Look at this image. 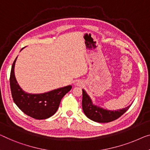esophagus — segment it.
<instances>
[{"label": "esophagus", "instance_id": "esophagus-1", "mask_svg": "<svg viewBox=\"0 0 150 150\" xmlns=\"http://www.w3.org/2000/svg\"><path fill=\"white\" fill-rule=\"evenodd\" d=\"M80 84H81V83H80V82H79V83H77V85H79V86H80Z\"/></svg>", "mask_w": 150, "mask_h": 150}]
</instances>
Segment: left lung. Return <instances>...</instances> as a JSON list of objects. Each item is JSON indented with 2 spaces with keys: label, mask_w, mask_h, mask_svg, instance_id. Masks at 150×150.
<instances>
[{
  "label": "left lung",
  "mask_w": 150,
  "mask_h": 150,
  "mask_svg": "<svg viewBox=\"0 0 150 150\" xmlns=\"http://www.w3.org/2000/svg\"><path fill=\"white\" fill-rule=\"evenodd\" d=\"M82 108L86 117L97 122H109L113 121L123 115L131 106L117 110H108L93 104L91 98L84 89H82Z\"/></svg>",
  "instance_id": "1"
}]
</instances>
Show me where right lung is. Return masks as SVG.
<instances>
[{"label":"right lung","instance_id":"obj_1","mask_svg":"<svg viewBox=\"0 0 150 150\" xmlns=\"http://www.w3.org/2000/svg\"><path fill=\"white\" fill-rule=\"evenodd\" d=\"M23 50V48L21 50ZM13 62L10 75V86L13 101L25 115L35 119L43 120L52 117L57 111L61 99L72 88L71 86L54 89L48 92L32 94L20 88L15 76Z\"/></svg>","mask_w":150,"mask_h":150}]
</instances>
